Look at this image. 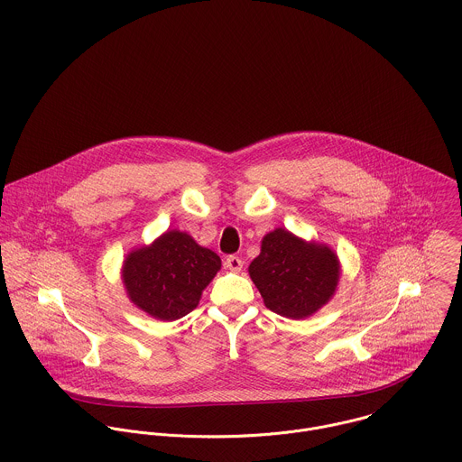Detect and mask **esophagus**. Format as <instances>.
<instances>
[{"label": "esophagus", "mask_w": 462, "mask_h": 462, "mask_svg": "<svg viewBox=\"0 0 462 462\" xmlns=\"http://www.w3.org/2000/svg\"><path fill=\"white\" fill-rule=\"evenodd\" d=\"M225 267H228L234 273H239L243 269V260L239 256L228 255L225 260Z\"/></svg>", "instance_id": "1"}]
</instances>
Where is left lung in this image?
I'll return each instance as SVG.
<instances>
[{
	"label": "left lung",
	"mask_w": 462,
	"mask_h": 462,
	"mask_svg": "<svg viewBox=\"0 0 462 462\" xmlns=\"http://www.w3.org/2000/svg\"><path fill=\"white\" fill-rule=\"evenodd\" d=\"M248 271L265 307L289 319H305L333 296L340 265L328 246L307 245L276 228L263 237Z\"/></svg>",
	"instance_id": "left-lung-1"
}]
</instances>
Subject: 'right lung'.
Returning a JSON list of instances; mask_svg holds the SVG:
<instances>
[{
    "instance_id": "add662e5",
    "label": "right lung",
    "mask_w": 462,
    "mask_h": 462,
    "mask_svg": "<svg viewBox=\"0 0 462 462\" xmlns=\"http://www.w3.org/2000/svg\"><path fill=\"white\" fill-rule=\"evenodd\" d=\"M221 260L188 234L171 230L152 246L133 252L124 262V283L131 301L161 320H175L199 307L202 291Z\"/></svg>"
}]
</instances>
